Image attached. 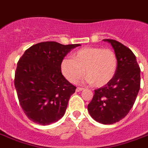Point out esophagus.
Instances as JSON below:
<instances>
[{
    "label": "esophagus",
    "mask_w": 148,
    "mask_h": 148,
    "mask_svg": "<svg viewBox=\"0 0 148 148\" xmlns=\"http://www.w3.org/2000/svg\"><path fill=\"white\" fill-rule=\"evenodd\" d=\"M84 90V88H77L76 91L77 92H80V91H81V90Z\"/></svg>",
    "instance_id": "obj_1"
}]
</instances>
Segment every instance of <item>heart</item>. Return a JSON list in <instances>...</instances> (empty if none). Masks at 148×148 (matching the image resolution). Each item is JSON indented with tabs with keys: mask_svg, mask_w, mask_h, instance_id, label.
I'll return each instance as SVG.
<instances>
[{
	"mask_svg": "<svg viewBox=\"0 0 148 148\" xmlns=\"http://www.w3.org/2000/svg\"><path fill=\"white\" fill-rule=\"evenodd\" d=\"M60 69L64 77L71 83H77L85 71L87 83L103 87L114 77L117 58L110 48L85 47L73 53L72 59H63Z\"/></svg>",
	"mask_w": 148,
	"mask_h": 148,
	"instance_id": "obj_1",
	"label": "heart"
}]
</instances>
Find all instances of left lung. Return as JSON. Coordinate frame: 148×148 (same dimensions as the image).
<instances>
[{"mask_svg": "<svg viewBox=\"0 0 148 148\" xmlns=\"http://www.w3.org/2000/svg\"><path fill=\"white\" fill-rule=\"evenodd\" d=\"M110 43L117 58V69L110 83L95 90L88 105L93 119L103 124H112L129 113L140 90V69L135 55L128 47L112 39Z\"/></svg>", "mask_w": 148, "mask_h": 148, "instance_id": "left-lung-1", "label": "left lung"}]
</instances>
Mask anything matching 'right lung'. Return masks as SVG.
<instances>
[{
  "mask_svg": "<svg viewBox=\"0 0 148 148\" xmlns=\"http://www.w3.org/2000/svg\"><path fill=\"white\" fill-rule=\"evenodd\" d=\"M81 45L55 41L29 47L17 63L14 86L22 109L36 124L48 125L65 114L76 87L63 76L60 64L70 51Z\"/></svg>",
  "mask_w": 148,
  "mask_h": 148,
  "instance_id": "right-lung-1",
  "label": "right lung"
}]
</instances>
